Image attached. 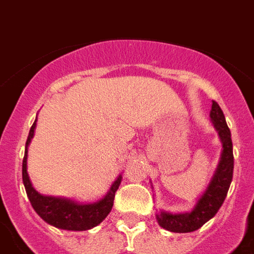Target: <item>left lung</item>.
Returning <instances> with one entry per match:
<instances>
[{"label": "left lung", "instance_id": "1", "mask_svg": "<svg viewBox=\"0 0 254 254\" xmlns=\"http://www.w3.org/2000/svg\"><path fill=\"white\" fill-rule=\"evenodd\" d=\"M210 121L222 142L221 159L217 169L213 174L209 185L200 196L193 209L189 213L160 212L156 219L163 229L172 232H192L199 230L205 222L216 216V213L223 204L232 181L234 172V155H232V140L230 129L226 124L225 115L217 102L213 101L210 110Z\"/></svg>", "mask_w": 254, "mask_h": 254}]
</instances>
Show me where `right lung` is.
Listing matches in <instances>:
<instances>
[{
	"mask_svg": "<svg viewBox=\"0 0 254 254\" xmlns=\"http://www.w3.org/2000/svg\"><path fill=\"white\" fill-rule=\"evenodd\" d=\"M36 117L35 123L31 127L27 143H25L24 159H23L22 176L24 183L25 192L28 196L33 209L38 216L44 219L49 225L54 226L57 229L69 230V231H85L90 230L103 221L111 212L114 206L115 192L117 191L121 183L123 177L119 176L117 180L112 183L110 191L106 193L103 199L98 200L97 203L80 204L71 199L64 197H55V196H45L37 192L32 186L29 176L27 173V157H28V146L31 139L33 138L36 129Z\"/></svg>",
	"mask_w": 254,
	"mask_h": 254,
	"instance_id": "1",
	"label": "right lung"
}]
</instances>
